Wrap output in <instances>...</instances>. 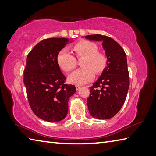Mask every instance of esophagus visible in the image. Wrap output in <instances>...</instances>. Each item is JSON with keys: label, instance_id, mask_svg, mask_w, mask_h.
<instances>
[{"label": "esophagus", "instance_id": "obj_1", "mask_svg": "<svg viewBox=\"0 0 156 156\" xmlns=\"http://www.w3.org/2000/svg\"><path fill=\"white\" fill-rule=\"evenodd\" d=\"M80 87H80V86H79V85H76V90H79V89H80Z\"/></svg>", "mask_w": 156, "mask_h": 156}]
</instances>
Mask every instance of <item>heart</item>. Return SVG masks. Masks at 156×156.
<instances>
[{
    "label": "heart",
    "mask_w": 156,
    "mask_h": 156,
    "mask_svg": "<svg viewBox=\"0 0 156 156\" xmlns=\"http://www.w3.org/2000/svg\"><path fill=\"white\" fill-rule=\"evenodd\" d=\"M73 50L77 56H84L81 65L69 76V83L83 85L91 82L94 78L95 72H101L107 65V59L103 54L98 51V47L96 44L88 41H81L73 46ZM57 62L64 70L68 72L75 68L76 59L75 56L67 48L60 50L57 56Z\"/></svg>",
    "instance_id": "heart-1"
}]
</instances>
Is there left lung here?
I'll return each mask as SVG.
<instances>
[{
  "label": "left lung",
  "mask_w": 156,
  "mask_h": 156,
  "mask_svg": "<svg viewBox=\"0 0 156 156\" xmlns=\"http://www.w3.org/2000/svg\"><path fill=\"white\" fill-rule=\"evenodd\" d=\"M84 38L102 42L107 59L101 75L89 87L90 95L87 100L89 112L97 119H109L120 110L127 95L129 78L126 54L110 37L94 34Z\"/></svg>",
  "instance_id": "obj_1"
}]
</instances>
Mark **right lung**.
<instances>
[{
    "mask_svg": "<svg viewBox=\"0 0 156 156\" xmlns=\"http://www.w3.org/2000/svg\"><path fill=\"white\" fill-rule=\"evenodd\" d=\"M73 41L66 38L44 39L27 56L24 84L31 109L42 120L58 122L67 114L69 99L76 89L65 84L66 78L60 69L57 56Z\"/></svg>",
    "mask_w": 156,
    "mask_h": 156,
    "instance_id": "add662e5",
    "label": "right lung"
}]
</instances>
